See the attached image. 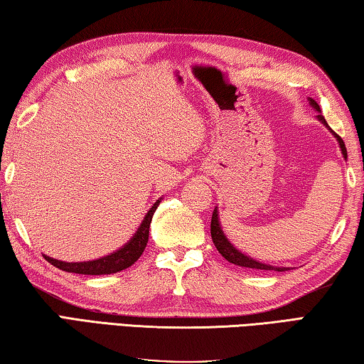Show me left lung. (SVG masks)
I'll use <instances>...</instances> for the list:
<instances>
[{
  "mask_svg": "<svg viewBox=\"0 0 364 364\" xmlns=\"http://www.w3.org/2000/svg\"><path fill=\"white\" fill-rule=\"evenodd\" d=\"M310 104L314 108H316L318 112H320V105L316 104L314 99H310ZM318 118L320 121H323L324 124L328 126L326 119H324L323 114H318ZM331 129V127H329ZM334 136L339 140V145H341V150H342V155L343 158H347V149H346V144H343V140L341 139V136H337L334 132ZM211 237L214 241V246L218 247V251L224 256L228 262H232L235 265H240V267H245V269H256V270H275V272H284V270H289V269H283V267H272V265H267L262 262H257V260H254L251 257L245 256V254H241L237 247H235L230 241L225 238L224 232H222L220 224H219V215H218V209H214L213 213V219H211Z\"/></svg>",
  "mask_w": 364,
  "mask_h": 364,
  "instance_id": "obj_1",
  "label": "left lung"
}]
</instances>
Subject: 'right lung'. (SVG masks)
<instances>
[{
	"instance_id": "add662e5",
	"label": "right lung",
	"mask_w": 364,
	"mask_h": 364,
	"mask_svg": "<svg viewBox=\"0 0 364 364\" xmlns=\"http://www.w3.org/2000/svg\"><path fill=\"white\" fill-rule=\"evenodd\" d=\"M158 205H159V200L150 208V211L146 213L142 224H140L136 235L131 238L129 243H126L121 250L110 254V256H105L95 260H87V262H62V260L50 259L48 256H44V259H46L49 264H53L54 267H57V269H60L63 272L81 273V275H110V273L124 270L142 256V252L146 246V241H149L151 218L153 214H155Z\"/></svg>"
}]
</instances>
